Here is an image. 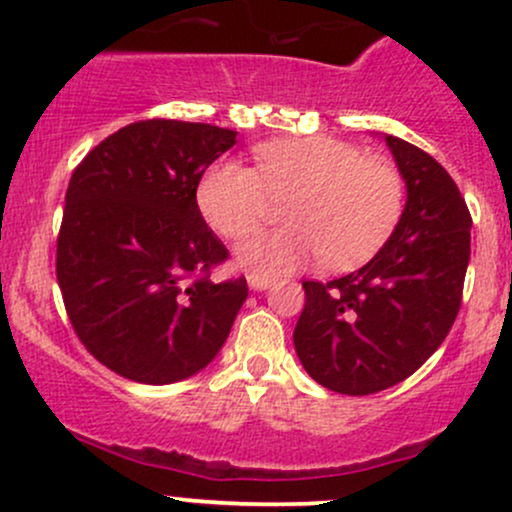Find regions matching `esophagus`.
<instances>
[{
    "label": "esophagus",
    "mask_w": 512,
    "mask_h": 512,
    "mask_svg": "<svg viewBox=\"0 0 512 512\" xmlns=\"http://www.w3.org/2000/svg\"><path fill=\"white\" fill-rule=\"evenodd\" d=\"M248 284H250L252 291H264V289H269V286L274 284V279H272V276H267V274L250 272L248 274Z\"/></svg>",
    "instance_id": "obj_1"
}]
</instances>
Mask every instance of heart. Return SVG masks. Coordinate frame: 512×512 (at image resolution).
Here are the masks:
<instances>
[{
    "instance_id": "b5f03b06",
    "label": "heart",
    "mask_w": 512,
    "mask_h": 512,
    "mask_svg": "<svg viewBox=\"0 0 512 512\" xmlns=\"http://www.w3.org/2000/svg\"><path fill=\"white\" fill-rule=\"evenodd\" d=\"M289 226L238 245L243 267L296 272L313 260L351 267L368 260L395 231L404 209L402 173L380 156L332 137L279 139L255 149V168L221 161L204 175L197 204L223 238H245L284 202Z\"/></svg>"
}]
</instances>
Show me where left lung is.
<instances>
[{
    "label": "left lung",
    "instance_id": "left-lung-1",
    "mask_svg": "<svg viewBox=\"0 0 512 512\" xmlns=\"http://www.w3.org/2000/svg\"><path fill=\"white\" fill-rule=\"evenodd\" d=\"M407 182V207L387 243L358 272L303 281L293 344L310 378L339 395L402 383L443 344L460 313L469 264L464 197L433 156L385 137Z\"/></svg>",
    "mask_w": 512,
    "mask_h": 512
}]
</instances>
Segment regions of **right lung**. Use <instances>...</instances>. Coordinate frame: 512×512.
Returning <instances> with one entry per match:
<instances>
[{"instance_id": "obj_1", "label": "right lung", "mask_w": 512, "mask_h": 512, "mask_svg": "<svg viewBox=\"0 0 512 512\" xmlns=\"http://www.w3.org/2000/svg\"><path fill=\"white\" fill-rule=\"evenodd\" d=\"M236 132L154 117L117 129L74 168L57 236V284L76 337L134 383L190 378L219 354L245 276L214 281L226 245L197 187Z\"/></svg>"}]
</instances>
